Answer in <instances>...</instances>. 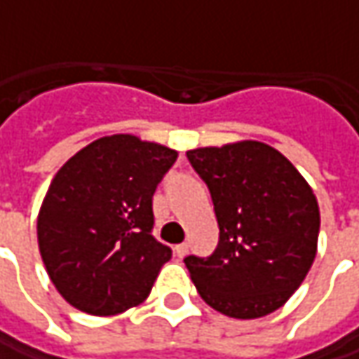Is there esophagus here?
Here are the masks:
<instances>
[{
    "label": "esophagus",
    "mask_w": 359,
    "mask_h": 359,
    "mask_svg": "<svg viewBox=\"0 0 359 359\" xmlns=\"http://www.w3.org/2000/svg\"><path fill=\"white\" fill-rule=\"evenodd\" d=\"M187 253H189V245H187V243H180V245H177V247H175V255H177L179 259L184 257Z\"/></svg>",
    "instance_id": "34e87169"
}]
</instances>
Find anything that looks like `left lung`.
I'll return each instance as SVG.
<instances>
[{"label":"left lung","mask_w":359,"mask_h":359,"mask_svg":"<svg viewBox=\"0 0 359 359\" xmlns=\"http://www.w3.org/2000/svg\"><path fill=\"white\" fill-rule=\"evenodd\" d=\"M187 156L209 187L219 223L215 253L184 259L198 295L235 320L269 316L311 269L318 198L299 170L265 142L193 149Z\"/></svg>","instance_id":"left-lung-1"}]
</instances>
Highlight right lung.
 Returning a JSON list of instances; mask_svg holds the SVG:
<instances>
[{
	"label": "right lung",
	"mask_w": 359,
	"mask_h": 359,
	"mask_svg": "<svg viewBox=\"0 0 359 359\" xmlns=\"http://www.w3.org/2000/svg\"><path fill=\"white\" fill-rule=\"evenodd\" d=\"M179 152L133 134L102 136L64 164L38 215L41 261L57 293L90 316L150 295L172 251L152 237V195Z\"/></svg>",
	"instance_id": "right-lung-1"
}]
</instances>
